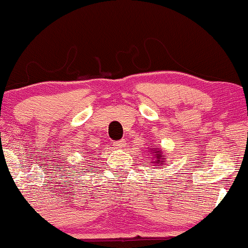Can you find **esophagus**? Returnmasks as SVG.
<instances>
[{
	"instance_id": "esophagus-1",
	"label": "esophagus",
	"mask_w": 248,
	"mask_h": 248,
	"mask_svg": "<svg viewBox=\"0 0 248 248\" xmlns=\"http://www.w3.org/2000/svg\"><path fill=\"white\" fill-rule=\"evenodd\" d=\"M113 144H114V147L116 148V149H122V148H124L125 145H126V141H125L124 139H122V140L115 141Z\"/></svg>"
}]
</instances>
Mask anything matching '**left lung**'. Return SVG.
<instances>
[{"label":"left lung","mask_w":248,"mask_h":248,"mask_svg":"<svg viewBox=\"0 0 248 248\" xmlns=\"http://www.w3.org/2000/svg\"><path fill=\"white\" fill-rule=\"evenodd\" d=\"M150 154H152L154 155V162L155 165L158 166V162H165V159H164V155H161V152L159 150H154V151H149Z\"/></svg>","instance_id":"8db88e82"}]
</instances>
